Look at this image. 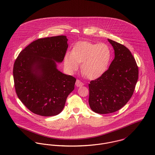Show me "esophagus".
<instances>
[{
    "label": "esophagus",
    "mask_w": 155,
    "mask_h": 155,
    "mask_svg": "<svg viewBox=\"0 0 155 155\" xmlns=\"http://www.w3.org/2000/svg\"><path fill=\"white\" fill-rule=\"evenodd\" d=\"M75 85L77 87H81V86H84V83H82L81 81H80L79 80H77L76 81V83H75Z\"/></svg>",
    "instance_id": "esophagus-1"
}]
</instances>
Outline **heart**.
I'll use <instances>...</instances> for the list:
<instances>
[{
    "instance_id": "heart-1",
    "label": "heart",
    "mask_w": 155,
    "mask_h": 155,
    "mask_svg": "<svg viewBox=\"0 0 155 155\" xmlns=\"http://www.w3.org/2000/svg\"><path fill=\"white\" fill-rule=\"evenodd\" d=\"M110 59L111 51L106 44L80 41L74 46L71 53L65 54L64 64L67 71L73 74L81 63V72L87 78L94 80L106 71Z\"/></svg>"
}]
</instances>
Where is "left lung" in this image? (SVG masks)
I'll use <instances>...</instances> for the list:
<instances>
[{
	"mask_svg": "<svg viewBox=\"0 0 155 155\" xmlns=\"http://www.w3.org/2000/svg\"><path fill=\"white\" fill-rule=\"evenodd\" d=\"M115 58L109 69L88 84V103L91 109L99 114L115 112L128 102L137 82V65L125 46L110 39Z\"/></svg>",
	"mask_w": 155,
	"mask_h": 155,
	"instance_id": "obj_1",
	"label": "left lung"
}]
</instances>
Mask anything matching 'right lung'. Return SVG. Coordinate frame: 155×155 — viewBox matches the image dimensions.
Returning <instances> with one entry per match:
<instances>
[{
    "label": "right lung",
    "instance_id": "obj_1",
    "mask_svg": "<svg viewBox=\"0 0 155 155\" xmlns=\"http://www.w3.org/2000/svg\"><path fill=\"white\" fill-rule=\"evenodd\" d=\"M65 35L40 38L19 54L13 75L18 97L30 111L43 117L60 114L75 78L57 68L68 47Z\"/></svg>",
    "mask_w": 155,
    "mask_h": 155
}]
</instances>
